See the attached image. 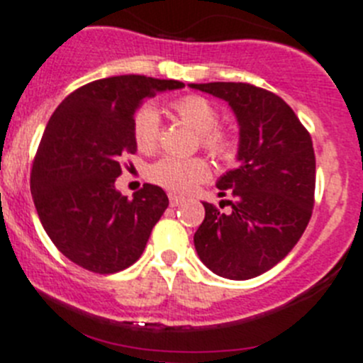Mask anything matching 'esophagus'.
Returning a JSON list of instances; mask_svg holds the SVG:
<instances>
[{
  "instance_id": "obj_1",
  "label": "esophagus",
  "mask_w": 363,
  "mask_h": 363,
  "mask_svg": "<svg viewBox=\"0 0 363 363\" xmlns=\"http://www.w3.org/2000/svg\"><path fill=\"white\" fill-rule=\"evenodd\" d=\"M179 204H182V199L181 197H179V195H175V194H169V206H179Z\"/></svg>"
}]
</instances>
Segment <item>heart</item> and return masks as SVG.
<instances>
[{
  "instance_id": "obj_1",
  "label": "heart",
  "mask_w": 363,
  "mask_h": 363,
  "mask_svg": "<svg viewBox=\"0 0 363 363\" xmlns=\"http://www.w3.org/2000/svg\"><path fill=\"white\" fill-rule=\"evenodd\" d=\"M175 111L181 121L201 133V143L208 151L216 155H225L230 144L225 137L213 129L219 124V113L212 102L203 96H186L175 104ZM160 118L155 107H140L133 116V138L138 150H155L159 140ZM210 175V168L199 157L181 159V157H164L150 168V179L166 190L186 194L195 184L203 182Z\"/></svg>"
}]
</instances>
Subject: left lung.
<instances>
[{
  "mask_svg": "<svg viewBox=\"0 0 363 363\" xmlns=\"http://www.w3.org/2000/svg\"><path fill=\"white\" fill-rule=\"evenodd\" d=\"M190 87L225 100L239 128L238 166L217 181L219 197L230 190L234 203L226 201V212L203 203L195 250L217 276L250 279L279 263L307 228L316 182L313 140L285 100L270 91L241 82Z\"/></svg>",
  "mask_w": 363,
  "mask_h": 363,
  "instance_id": "left-lung-1",
  "label": "left lung"
}]
</instances>
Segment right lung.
Returning a JSON list of instances; mask_svg holds the SVG:
<instances>
[{"label": "right lung", "instance_id": "add662e5", "mask_svg": "<svg viewBox=\"0 0 363 363\" xmlns=\"http://www.w3.org/2000/svg\"><path fill=\"white\" fill-rule=\"evenodd\" d=\"M182 87V82L138 74L102 78L69 94L50 116L33 164L30 194L50 241L82 269L113 274L143 256L168 195L144 184L128 199L115 181L121 157L137 151L138 107Z\"/></svg>", "mask_w": 363, "mask_h": 363}]
</instances>
